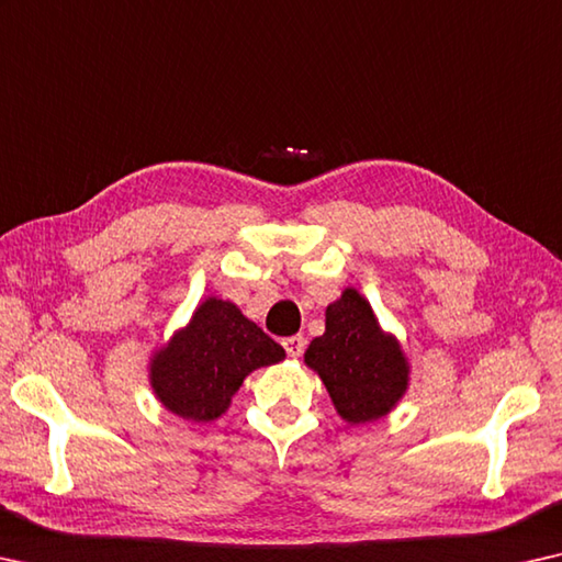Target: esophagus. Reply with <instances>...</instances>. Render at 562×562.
Listing matches in <instances>:
<instances>
[{
	"label": "esophagus",
	"mask_w": 562,
	"mask_h": 562,
	"mask_svg": "<svg viewBox=\"0 0 562 562\" xmlns=\"http://www.w3.org/2000/svg\"><path fill=\"white\" fill-rule=\"evenodd\" d=\"M304 336H289V339H283V349H286L291 359H299L304 353Z\"/></svg>",
	"instance_id": "obj_1"
}]
</instances>
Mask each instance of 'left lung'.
Listing matches in <instances>:
<instances>
[{
    "instance_id": "8db88e82",
    "label": "left lung",
    "mask_w": 562,
    "mask_h": 562,
    "mask_svg": "<svg viewBox=\"0 0 562 562\" xmlns=\"http://www.w3.org/2000/svg\"><path fill=\"white\" fill-rule=\"evenodd\" d=\"M304 364L349 425L386 417L409 390L412 367L400 339L382 329L369 301L351 286L326 306V329L308 344Z\"/></svg>"
}]
</instances>
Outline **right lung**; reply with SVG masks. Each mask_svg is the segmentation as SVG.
<instances>
[{"label":"right lung","instance_id":"right-lung-1","mask_svg":"<svg viewBox=\"0 0 562 562\" xmlns=\"http://www.w3.org/2000/svg\"><path fill=\"white\" fill-rule=\"evenodd\" d=\"M286 359L281 344L233 301L209 296L191 322L150 353V390L176 417L205 425L228 412L244 379Z\"/></svg>","mask_w":562,"mask_h":562}]
</instances>
